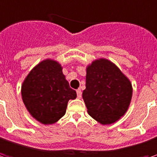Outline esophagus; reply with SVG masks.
Wrapping results in <instances>:
<instances>
[{
    "instance_id": "34e87169",
    "label": "esophagus",
    "mask_w": 157,
    "mask_h": 157,
    "mask_svg": "<svg viewBox=\"0 0 157 157\" xmlns=\"http://www.w3.org/2000/svg\"><path fill=\"white\" fill-rule=\"evenodd\" d=\"M76 94H77V98H82V90H76Z\"/></svg>"
}]
</instances>
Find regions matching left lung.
<instances>
[{"mask_svg": "<svg viewBox=\"0 0 157 157\" xmlns=\"http://www.w3.org/2000/svg\"><path fill=\"white\" fill-rule=\"evenodd\" d=\"M132 94L129 80L111 61L100 59L88 67L82 98L88 113L101 124H112L122 117Z\"/></svg>", "mask_w": 157, "mask_h": 157, "instance_id": "1", "label": "left lung"}]
</instances>
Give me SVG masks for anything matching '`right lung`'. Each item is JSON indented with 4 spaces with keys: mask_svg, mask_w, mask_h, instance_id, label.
Returning <instances> with one entry per match:
<instances>
[{
    "mask_svg": "<svg viewBox=\"0 0 157 157\" xmlns=\"http://www.w3.org/2000/svg\"><path fill=\"white\" fill-rule=\"evenodd\" d=\"M22 98L29 113L43 124H52L65 115L67 102L76 98L58 62L46 59L24 80Z\"/></svg>",
    "mask_w": 157,
    "mask_h": 157,
    "instance_id": "1",
    "label": "right lung"
}]
</instances>
